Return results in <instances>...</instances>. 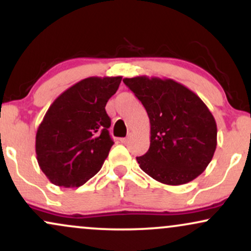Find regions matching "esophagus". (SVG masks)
<instances>
[{"label":"esophagus","mask_w":251,"mask_h":251,"mask_svg":"<svg viewBox=\"0 0 251 251\" xmlns=\"http://www.w3.org/2000/svg\"><path fill=\"white\" fill-rule=\"evenodd\" d=\"M128 140H129V137L120 138V143H123V144H126V143H128Z\"/></svg>","instance_id":"esophagus-1"}]
</instances>
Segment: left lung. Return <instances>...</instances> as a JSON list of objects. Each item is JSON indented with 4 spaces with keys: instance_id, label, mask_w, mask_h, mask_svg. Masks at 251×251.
Listing matches in <instances>:
<instances>
[{
    "instance_id": "obj_1",
    "label": "left lung",
    "mask_w": 251,
    "mask_h": 251,
    "mask_svg": "<svg viewBox=\"0 0 251 251\" xmlns=\"http://www.w3.org/2000/svg\"><path fill=\"white\" fill-rule=\"evenodd\" d=\"M123 81L142 101L151 126L149 151L137 157L140 169L168 185L197 178L217 145V125L205 103L172 79L142 75Z\"/></svg>"
}]
</instances>
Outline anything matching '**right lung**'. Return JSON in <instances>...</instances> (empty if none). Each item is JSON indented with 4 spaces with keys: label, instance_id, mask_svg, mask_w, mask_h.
Listing matches in <instances>:
<instances>
[{
    "label": "right lung",
    "instance_id": "1",
    "mask_svg": "<svg viewBox=\"0 0 251 251\" xmlns=\"http://www.w3.org/2000/svg\"><path fill=\"white\" fill-rule=\"evenodd\" d=\"M122 76H91L54 100L36 132L40 169L51 183L77 188L101 169L113 140L105 106Z\"/></svg>",
    "mask_w": 251,
    "mask_h": 251
}]
</instances>
